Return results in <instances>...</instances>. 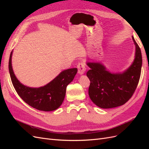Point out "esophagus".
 <instances>
[{
    "label": "esophagus",
    "mask_w": 149,
    "mask_h": 149,
    "mask_svg": "<svg viewBox=\"0 0 149 149\" xmlns=\"http://www.w3.org/2000/svg\"><path fill=\"white\" fill-rule=\"evenodd\" d=\"M77 68L78 69V73L79 74H84V73L86 71V68L85 64L83 63H82V62L79 63L77 66Z\"/></svg>",
    "instance_id": "esophagus-1"
}]
</instances>
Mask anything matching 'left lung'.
<instances>
[{"label": "left lung", "mask_w": 149, "mask_h": 149, "mask_svg": "<svg viewBox=\"0 0 149 149\" xmlns=\"http://www.w3.org/2000/svg\"><path fill=\"white\" fill-rule=\"evenodd\" d=\"M136 53L132 64L123 73H112L100 63H87L90 68L86 75L90 80L88 93L95 104L109 109L124 104L133 95L141 73L142 58L141 48L132 36Z\"/></svg>", "instance_id": "8db88e82"}]
</instances>
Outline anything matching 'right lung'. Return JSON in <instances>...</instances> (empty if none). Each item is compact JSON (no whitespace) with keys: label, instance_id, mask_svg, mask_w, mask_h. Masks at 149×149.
<instances>
[{"label":"right lung","instance_id":"add662e5","mask_svg":"<svg viewBox=\"0 0 149 149\" xmlns=\"http://www.w3.org/2000/svg\"><path fill=\"white\" fill-rule=\"evenodd\" d=\"M12 52L10 53L8 62V70L12 83L19 96L36 109L52 111L58 109L64 100L67 86L73 80L78 69L74 68L63 71L44 86L30 88L22 84L13 73L12 66Z\"/></svg>","mask_w":149,"mask_h":149}]
</instances>
